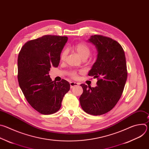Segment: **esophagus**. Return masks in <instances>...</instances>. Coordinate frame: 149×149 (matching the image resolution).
<instances>
[{
	"mask_svg": "<svg viewBox=\"0 0 149 149\" xmlns=\"http://www.w3.org/2000/svg\"><path fill=\"white\" fill-rule=\"evenodd\" d=\"M78 85V84L77 83V82H70V87H71V88H74V87L77 86Z\"/></svg>",
	"mask_w": 149,
	"mask_h": 149,
	"instance_id": "esophagus-1",
	"label": "esophagus"
}]
</instances>
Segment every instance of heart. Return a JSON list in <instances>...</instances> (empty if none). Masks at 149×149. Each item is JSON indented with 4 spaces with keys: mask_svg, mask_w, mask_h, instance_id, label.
I'll return each mask as SVG.
<instances>
[{
    "mask_svg": "<svg viewBox=\"0 0 149 149\" xmlns=\"http://www.w3.org/2000/svg\"><path fill=\"white\" fill-rule=\"evenodd\" d=\"M74 49L75 51L77 52L78 55L82 59H86L89 57L91 54V48L90 47L84 42H79V43L76 44L74 46ZM67 55V50L64 49L63 50L60 55V59L61 61L65 60ZM70 76L73 78H78V73L77 71H73L70 72Z\"/></svg>",
    "mask_w": 149,
    "mask_h": 149,
    "instance_id": "b5f03b06",
    "label": "heart"
}]
</instances>
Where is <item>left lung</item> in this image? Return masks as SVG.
Listing matches in <instances>:
<instances>
[{
    "mask_svg": "<svg viewBox=\"0 0 149 149\" xmlns=\"http://www.w3.org/2000/svg\"><path fill=\"white\" fill-rule=\"evenodd\" d=\"M88 42L97 51V60L88 72L97 78V86L81 84L79 102L85 112L100 116L112 110L122 95L127 78L125 56L121 45L110 38L95 35Z\"/></svg>",
    "mask_w": 149,
    "mask_h": 149,
    "instance_id": "left-lung-1",
    "label": "left lung"
}]
</instances>
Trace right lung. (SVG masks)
I'll return each mask as SVG.
<instances>
[{"label":"right lung","mask_w":149,"mask_h":149,"mask_svg":"<svg viewBox=\"0 0 149 149\" xmlns=\"http://www.w3.org/2000/svg\"><path fill=\"white\" fill-rule=\"evenodd\" d=\"M67 40V36L44 35L28 41L19 53L20 88L29 104L40 114L57 112L63 96L70 89L67 81L56 82L49 75L51 67H58L61 53Z\"/></svg>","instance_id":"right-lung-1"}]
</instances>
